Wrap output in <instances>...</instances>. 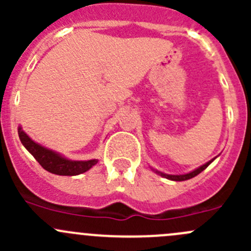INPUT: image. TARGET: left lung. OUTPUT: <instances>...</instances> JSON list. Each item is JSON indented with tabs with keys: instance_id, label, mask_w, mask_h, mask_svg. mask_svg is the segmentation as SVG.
Returning a JSON list of instances; mask_svg holds the SVG:
<instances>
[{
	"instance_id": "1",
	"label": "left lung",
	"mask_w": 251,
	"mask_h": 251,
	"mask_svg": "<svg viewBox=\"0 0 251 251\" xmlns=\"http://www.w3.org/2000/svg\"><path fill=\"white\" fill-rule=\"evenodd\" d=\"M216 158H217V156H216ZM216 158L211 159V160H210V161H207V163H205L204 165H201V166H199V168H197L196 170L191 171V173H188V174H183V175H168V174L160 173V171H158V170H154L153 168H151V170H153L155 174L160 175L161 177H165V178H168V179H171V181H186V179L193 178V177H196L197 175L201 174V171H204L205 169H206L207 166H209L210 164H211L212 161H214Z\"/></svg>"
}]
</instances>
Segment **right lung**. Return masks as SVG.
Masks as SVG:
<instances>
[{
  "mask_svg": "<svg viewBox=\"0 0 251 251\" xmlns=\"http://www.w3.org/2000/svg\"><path fill=\"white\" fill-rule=\"evenodd\" d=\"M18 135L23 146L27 149L30 154L39 161L40 165L48 173L59 175V176H76L90 170L98 163L97 159L91 160H70L58 151L48 149L37 142L32 141L24 132L22 126L18 127Z\"/></svg>",
  "mask_w": 251,
  "mask_h": 251,
  "instance_id": "1",
  "label": "right lung"
}]
</instances>
